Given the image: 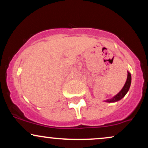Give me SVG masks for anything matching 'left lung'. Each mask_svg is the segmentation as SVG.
<instances>
[{
	"mask_svg": "<svg viewBox=\"0 0 148 148\" xmlns=\"http://www.w3.org/2000/svg\"><path fill=\"white\" fill-rule=\"evenodd\" d=\"M131 82H132V76L131 74L129 72H127V79L125 83V86H123V88H122V90H120L116 95H115L113 98L109 99L106 100V102H116V101H119L121 99H123L124 97L125 96V95L127 94V92L130 90V86H131Z\"/></svg>",
	"mask_w": 148,
	"mask_h": 148,
	"instance_id": "obj_1",
	"label": "left lung"
}]
</instances>
